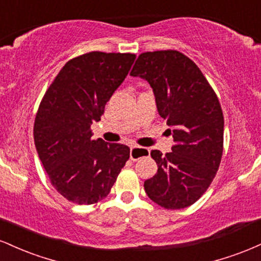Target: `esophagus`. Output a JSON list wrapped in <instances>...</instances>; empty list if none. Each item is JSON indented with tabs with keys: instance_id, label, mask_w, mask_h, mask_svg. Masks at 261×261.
Listing matches in <instances>:
<instances>
[{
	"instance_id": "1",
	"label": "esophagus",
	"mask_w": 261,
	"mask_h": 261,
	"mask_svg": "<svg viewBox=\"0 0 261 261\" xmlns=\"http://www.w3.org/2000/svg\"><path fill=\"white\" fill-rule=\"evenodd\" d=\"M149 149L145 147H139V146H133L130 148V158L131 161H139L141 158L148 157Z\"/></svg>"
}]
</instances>
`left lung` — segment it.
Segmentation results:
<instances>
[{
  "label": "left lung",
  "instance_id": "left-lung-1",
  "mask_svg": "<svg viewBox=\"0 0 261 261\" xmlns=\"http://www.w3.org/2000/svg\"><path fill=\"white\" fill-rule=\"evenodd\" d=\"M130 74L152 87L174 139L166 155L151 152L158 170L143 184L146 194L164 208L188 207L207 190L222 158L224 120L216 93L195 62L176 50L141 54Z\"/></svg>",
  "mask_w": 261,
  "mask_h": 261
}]
</instances>
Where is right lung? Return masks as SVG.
Returning <instances> with one entry per match:
<instances>
[{
	"label": "right lung",
	"instance_id": "right-lung-1",
	"mask_svg": "<svg viewBox=\"0 0 261 261\" xmlns=\"http://www.w3.org/2000/svg\"><path fill=\"white\" fill-rule=\"evenodd\" d=\"M135 59V54L101 51L77 56L41 99L35 147L53 187L68 201L92 205L107 197L130 157L127 146L93 140L91 126L100 120Z\"/></svg>",
	"mask_w": 261,
	"mask_h": 261
}]
</instances>
